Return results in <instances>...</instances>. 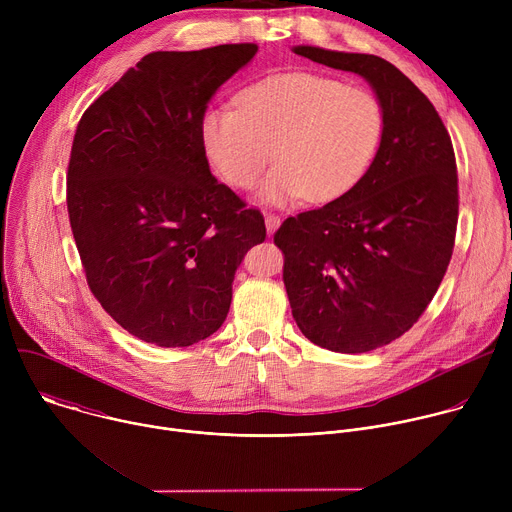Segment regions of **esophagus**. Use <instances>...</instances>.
Returning a JSON list of instances; mask_svg holds the SVG:
<instances>
[{
    "instance_id": "obj_1",
    "label": "esophagus",
    "mask_w": 512,
    "mask_h": 512,
    "mask_svg": "<svg viewBox=\"0 0 512 512\" xmlns=\"http://www.w3.org/2000/svg\"><path fill=\"white\" fill-rule=\"evenodd\" d=\"M279 223H281V218H279V214H273V212L265 214V225H267V233H269V235H273V233L277 231Z\"/></svg>"
}]
</instances>
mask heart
Instances as JSON below:
<instances>
[{
	"mask_svg": "<svg viewBox=\"0 0 512 512\" xmlns=\"http://www.w3.org/2000/svg\"><path fill=\"white\" fill-rule=\"evenodd\" d=\"M237 107L200 117L204 154L229 186L247 190L277 162L259 196L269 204L346 194L369 170L385 129L379 99L312 72H285L243 89Z\"/></svg>",
	"mask_w": 512,
	"mask_h": 512,
	"instance_id": "b5f03b06",
	"label": "heart"
}]
</instances>
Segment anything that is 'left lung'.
Returning a JSON list of instances; mask_svg holds the SVG:
<instances>
[{
	"instance_id": "obj_1",
	"label": "left lung",
	"mask_w": 512,
	"mask_h": 512,
	"mask_svg": "<svg viewBox=\"0 0 512 512\" xmlns=\"http://www.w3.org/2000/svg\"><path fill=\"white\" fill-rule=\"evenodd\" d=\"M294 52L356 72L383 107L381 145L356 186L285 218L273 235L302 334L334 352H369L403 336L446 275L460 204L454 145L431 101L391 62L316 46Z\"/></svg>"
}]
</instances>
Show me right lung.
<instances>
[{
  "mask_svg": "<svg viewBox=\"0 0 512 512\" xmlns=\"http://www.w3.org/2000/svg\"><path fill=\"white\" fill-rule=\"evenodd\" d=\"M257 52L221 44L150 52L81 117L66 206L87 283L129 334L190 346L223 326L245 253L265 241L249 208L208 168L200 117Z\"/></svg>",
  "mask_w": 512,
  "mask_h": 512,
  "instance_id": "right-lung-1",
  "label": "right lung"
}]
</instances>
